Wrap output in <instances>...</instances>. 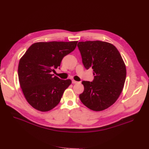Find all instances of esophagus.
Here are the masks:
<instances>
[{"mask_svg":"<svg viewBox=\"0 0 149 149\" xmlns=\"http://www.w3.org/2000/svg\"><path fill=\"white\" fill-rule=\"evenodd\" d=\"M72 83L73 84H77V83H78V81H75V80H72Z\"/></svg>","mask_w":149,"mask_h":149,"instance_id":"obj_1","label":"esophagus"}]
</instances>
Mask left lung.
Segmentation results:
<instances>
[{"label":"left lung","mask_w":149,"mask_h":149,"mask_svg":"<svg viewBox=\"0 0 149 149\" xmlns=\"http://www.w3.org/2000/svg\"><path fill=\"white\" fill-rule=\"evenodd\" d=\"M83 63L86 69H93L92 82L83 81L81 102L91 110L100 111L111 106L124 87L126 69L123 58L113 44L101 41L79 42Z\"/></svg>","instance_id":"obj_1"}]
</instances>
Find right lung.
Listing matches in <instances>:
<instances>
[{"label":"right lung","instance_id":"1","mask_svg":"<svg viewBox=\"0 0 149 149\" xmlns=\"http://www.w3.org/2000/svg\"><path fill=\"white\" fill-rule=\"evenodd\" d=\"M78 41L39 42L30 47L19 61L18 80L26 101L36 110L45 112L60 102L72 83L54 76L64 56L73 52Z\"/></svg>","mask_w":149,"mask_h":149}]
</instances>
